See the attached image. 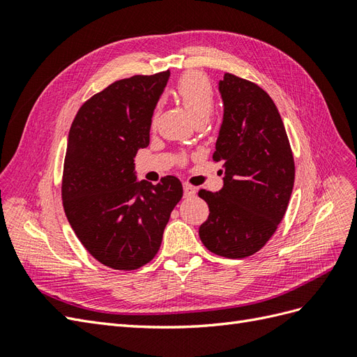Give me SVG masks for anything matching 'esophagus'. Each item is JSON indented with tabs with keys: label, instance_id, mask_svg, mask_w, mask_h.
Instances as JSON below:
<instances>
[{
	"label": "esophagus",
	"instance_id": "1",
	"mask_svg": "<svg viewBox=\"0 0 357 357\" xmlns=\"http://www.w3.org/2000/svg\"><path fill=\"white\" fill-rule=\"evenodd\" d=\"M183 190H185V197H192L197 193V189L192 185H189V183H185V185H183Z\"/></svg>",
	"mask_w": 357,
	"mask_h": 357
}]
</instances>
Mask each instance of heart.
<instances>
[{
	"label": "heart",
	"instance_id": "1",
	"mask_svg": "<svg viewBox=\"0 0 357 357\" xmlns=\"http://www.w3.org/2000/svg\"><path fill=\"white\" fill-rule=\"evenodd\" d=\"M176 95L193 121L207 119L214 107L213 86L198 71H188L181 75L176 84Z\"/></svg>",
	"mask_w": 357,
	"mask_h": 357
}]
</instances>
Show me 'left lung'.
<instances>
[{
  "label": "left lung",
  "mask_w": 357,
  "mask_h": 357,
  "mask_svg": "<svg viewBox=\"0 0 357 357\" xmlns=\"http://www.w3.org/2000/svg\"><path fill=\"white\" fill-rule=\"evenodd\" d=\"M223 122L213 160H223V188L201 189L208 219L202 244L228 259L252 256L284 218L295 181V162L274 101L253 82L226 73L219 82Z\"/></svg>",
  "instance_id": "1"
}]
</instances>
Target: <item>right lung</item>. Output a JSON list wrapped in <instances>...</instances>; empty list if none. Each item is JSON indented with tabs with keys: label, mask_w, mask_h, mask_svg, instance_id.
I'll return each instance as SVG.
<instances>
[{
	"label": "right lung",
	"mask_w": 357,
	"mask_h": 357,
	"mask_svg": "<svg viewBox=\"0 0 357 357\" xmlns=\"http://www.w3.org/2000/svg\"><path fill=\"white\" fill-rule=\"evenodd\" d=\"M169 71L122 79L86 101L70 128L62 204L77 238L100 264L132 271L156 256L181 181H135L134 158L149 146L150 125Z\"/></svg>",
	"instance_id": "1"
}]
</instances>
